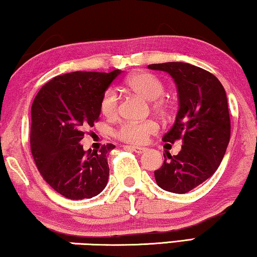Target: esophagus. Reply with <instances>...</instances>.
Listing matches in <instances>:
<instances>
[{"label":"esophagus","instance_id":"esophagus-1","mask_svg":"<svg viewBox=\"0 0 257 257\" xmlns=\"http://www.w3.org/2000/svg\"><path fill=\"white\" fill-rule=\"evenodd\" d=\"M125 150L133 151V152H136V153H138V154H143L144 152L147 151V148H145V147H135V146H126Z\"/></svg>","mask_w":257,"mask_h":257}]
</instances>
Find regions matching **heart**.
<instances>
[{
    "label": "heart",
    "mask_w": 257,
    "mask_h": 257,
    "mask_svg": "<svg viewBox=\"0 0 257 257\" xmlns=\"http://www.w3.org/2000/svg\"><path fill=\"white\" fill-rule=\"evenodd\" d=\"M124 85L128 91L135 92L146 101H150L152 112L156 116L167 117L172 113V103L168 99L161 97L165 92V85L153 74L146 72L132 74L125 80ZM99 110L103 116L109 119H113L118 116L119 98L114 89H107L104 92L99 103ZM156 132H158V125L154 121L126 122L117 130L116 137L125 143L143 145Z\"/></svg>",
    "instance_id": "1"
}]
</instances>
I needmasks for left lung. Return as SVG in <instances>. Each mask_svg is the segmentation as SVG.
<instances>
[{"instance_id": "8db88e82", "label": "left lung", "mask_w": 257, "mask_h": 257, "mask_svg": "<svg viewBox=\"0 0 257 257\" xmlns=\"http://www.w3.org/2000/svg\"><path fill=\"white\" fill-rule=\"evenodd\" d=\"M148 68L169 73L177 85L180 109L162 140L183 144L177 155L163 154L155 181L166 191L189 192L214 174L228 146L230 118L225 89L213 74L187 62L153 64Z\"/></svg>"}]
</instances>
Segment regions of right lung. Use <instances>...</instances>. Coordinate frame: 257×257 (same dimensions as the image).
I'll return each instance as SVG.
<instances>
[{
    "mask_svg": "<svg viewBox=\"0 0 257 257\" xmlns=\"http://www.w3.org/2000/svg\"><path fill=\"white\" fill-rule=\"evenodd\" d=\"M121 74L73 72L55 76L40 88L31 106L30 145L35 163L48 185L68 199L97 196L106 187V156L114 145L83 151L84 128L98 120L99 103Z\"/></svg>",
    "mask_w": 257,
    "mask_h": 257,
    "instance_id": "right-lung-1",
    "label": "right lung"
}]
</instances>
